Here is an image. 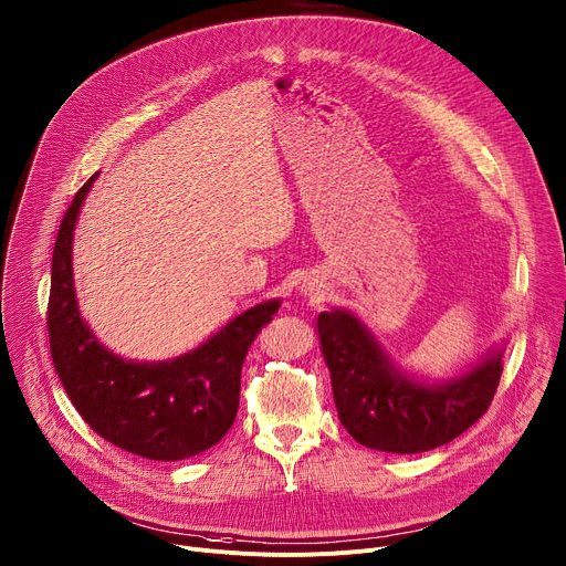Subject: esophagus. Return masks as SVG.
<instances>
[{"label": "esophagus", "instance_id": "esophagus-1", "mask_svg": "<svg viewBox=\"0 0 566 566\" xmlns=\"http://www.w3.org/2000/svg\"><path fill=\"white\" fill-rule=\"evenodd\" d=\"M303 293H305V295H310V297H321V293H323V291L312 289V286H305V289H303Z\"/></svg>", "mask_w": 566, "mask_h": 566}]
</instances>
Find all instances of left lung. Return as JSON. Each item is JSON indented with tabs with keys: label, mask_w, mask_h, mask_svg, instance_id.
I'll use <instances>...</instances> for the list:
<instances>
[{
	"label": "left lung",
	"mask_w": 566,
	"mask_h": 566,
	"mask_svg": "<svg viewBox=\"0 0 566 566\" xmlns=\"http://www.w3.org/2000/svg\"><path fill=\"white\" fill-rule=\"evenodd\" d=\"M316 329L338 421L357 443L385 453H426L453 441L482 417L501 382L505 342L455 378L428 382L396 366L348 310L321 312Z\"/></svg>",
	"instance_id": "obj_1"
}]
</instances>
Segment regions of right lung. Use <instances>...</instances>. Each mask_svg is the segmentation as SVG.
I'll list each match as a JSON object with an SVG mask.
<instances>
[{
    "label": "right lung",
    "mask_w": 566,
    "mask_h": 566,
    "mask_svg": "<svg viewBox=\"0 0 566 566\" xmlns=\"http://www.w3.org/2000/svg\"><path fill=\"white\" fill-rule=\"evenodd\" d=\"M95 172L67 207L52 256L48 329L54 368L82 419L108 443L155 462L205 453L237 419L241 368L280 300H266L175 359L136 361L111 353L84 321L74 293L72 239Z\"/></svg>",
    "instance_id": "obj_1"
}]
</instances>
